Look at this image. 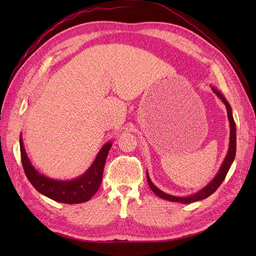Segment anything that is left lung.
Listing matches in <instances>:
<instances>
[{"label": "left lung", "instance_id": "8db88e82", "mask_svg": "<svg viewBox=\"0 0 256 256\" xmlns=\"http://www.w3.org/2000/svg\"><path fill=\"white\" fill-rule=\"evenodd\" d=\"M212 90H214V94H216V96H218L222 100L223 104H226V106L228 116V120H230V147H228V152L226 157V159H224L218 174L216 175V177L206 186V187H204L202 190H200L198 192L194 193V194H191L189 196H184V198L174 196H171V194H168V193H166L164 191H161L160 189H158L156 186H154L148 174L146 173L147 182H148L150 189L152 190L154 194H157L161 198L168 200H170V202H176V203H182V204H190V203H193V202H198V200H204V198H208L209 196H212V193L220 187V184L223 182L224 178H226L232 164H233V161L235 159V154H236V126H235L233 114H232V108H230V104L228 102V100L223 97V95L221 94L219 90H216V88H212Z\"/></svg>", "mask_w": 256, "mask_h": 256}]
</instances>
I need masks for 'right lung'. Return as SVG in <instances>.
<instances>
[{
    "label": "right lung",
    "instance_id": "add662e5",
    "mask_svg": "<svg viewBox=\"0 0 256 256\" xmlns=\"http://www.w3.org/2000/svg\"><path fill=\"white\" fill-rule=\"evenodd\" d=\"M112 146V143H106L98 152L96 159L90 168L78 178L72 180H56L37 172L30 164L26 152L23 141L20 136V152L23 170L33 187L47 198L65 204H79L88 202L99 189L102 180L104 168Z\"/></svg>",
    "mask_w": 256,
    "mask_h": 256
}]
</instances>
